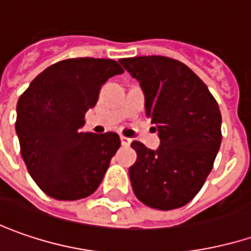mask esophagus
Here are the masks:
<instances>
[{"instance_id": "1", "label": "esophagus", "mask_w": 251, "mask_h": 251, "mask_svg": "<svg viewBox=\"0 0 251 251\" xmlns=\"http://www.w3.org/2000/svg\"><path fill=\"white\" fill-rule=\"evenodd\" d=\"M130 142H132V139H129V138H126L124 135H121V143H122V146H129Z\"/></svg>"}]
</instances>
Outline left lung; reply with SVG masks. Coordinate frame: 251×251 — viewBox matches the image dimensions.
I'll return each instance as SVG.
<instances>
[{"label": "left lung", "instance_id": "left-lung-1", "mask_svg": "<svg viewBox=\"0 0 251 251\" xmlns=\"http://www.w3.org/2000/svg\"><path fill=\"white\" fill-rule=\"evenodd\" d=\"M121 64L140 82L146 116L155 124L160 146L132 142L138 159L129 168L133 193L157 210L182 207L204 184L222 143V115L199 76L177 59L152 55ZM155 129V130H156Z\"/></svg>", "mask_w": 251, "mask_h": 251}]
</instances>
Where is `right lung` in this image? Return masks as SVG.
<instances>
[{"label": "right lung", "mask_w": 251, "mask_h": 251, "mask_svg": "<svg viewBox=\"0 0 251 251\" xmlns=\"http://www.w3.org/2000/svg\"><path fill=\"white\" fill-rule=\"evenodd\" d=\"M113 59L71 58L42 71L17 103L15 130L26 169L58 200L91 196L121 146L115 132H82L102 85L122 74Z\"/></svg>", "instance_id": "right-lung-1"}]
</instances>
